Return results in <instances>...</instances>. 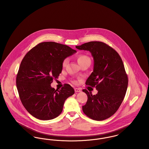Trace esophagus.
Here are the masks:
<instances>
[{
  "mask_svg": "<svg viewBox=\"0 0 149 149\" xmlns=\"http://www.w3.org/2000/svg\"><path fill=\"white\" fill-rule=\"evenodd\" d=\"M74 90H75V92H80L81 91V89H79V88H75L74 89Z\"/></svg>",
  "mask_w": 149,
  "mask_h": 149,
  "instance_id": "esophagus-1",
  "label": "esophagus"
}]
</instances>
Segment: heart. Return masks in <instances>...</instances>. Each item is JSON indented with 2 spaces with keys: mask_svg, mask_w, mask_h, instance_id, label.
I'll return each mask as SVG.
<instances>
[{
  "mask_svg": "<svg viewBox=\"0 0 149 149\" xmlns=\"http://www.w3.org/2000/svg\"><path fill=\"white\" fill-rule=\"evenodd\" d=\"M77 60H78V63L81 65L82 64L85 63L86 62H91V60L89 58V57L87 56H86L85 55H79L78 57H77ZM68 61H69V60L68 58H65L64 59V61H63V63H62V66L63 68H65L66 65L68 63ZM72 83H75L76 81H73Z\"/></svg>",
  "mask_w": 149,
  "mask_h": 149,
  "instance_id": "1",
  "label": "heart"
}]
</instances>
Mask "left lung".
Returning a JSON list of instances; mask_svg holds the SVG:
<instances>
[{
    "label": "left lung",
    "mask_w": 149,
    "mask_h": 149,
    "mask_svg": "<svg viewBox=\"0 0 149 149\" xmlns=\"http://www.w3.org/2000/svg\"><path fill=\"white\" fill-rule=\"evenodd\" d=\"M76 48L91 52L93 71L85 84L98 91L96 95H92L83 90L88 96L83 111L92 120H104L116 112L127 91L128 80L123 61L116 50L102 42L91 41Z\"/></svg>",
    "instance_id": "left-lung-1"
}]
</instances>
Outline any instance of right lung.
Here are the masks:
<instances>
[{"label": "right lung", "mask_w": 149, "mask_h": 149, "mask_svg": "<svg viewBox=\"0 0 149 149\" xmlns=\"http://www.w3.org/2000/svg\"><path fill=\"white\" fill-rule=\"evenodd\" d=\"M76 52L65 45L44 42L29 50L22 60L17 88L22 104L36 118H56L62 112L65 100L74 94L69 84L55 90L51 84L61 72L64 59Z\"/></svg>", "instance_id": "right-lung-1"}]
</instances>
